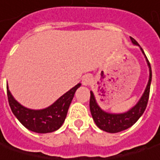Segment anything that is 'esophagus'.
Wrapping results in <instances>:
<instances>
[{"instance_id": "1", "label": "esophagus", "mask_w": 160, "mask_h": 160, "mask_svg": "<svg viewBox=\"0 0 160 160\" xmlns=\"http://www.w3.org/2000/svg\"><path fill=\"white\" fill-rule=\"evenodd\" d=\"M93 82V78H92V76L91 75H85L84 77H83V79H82V84L84 85V86H89L91 83Z\"/></svg>"}]
</instances>
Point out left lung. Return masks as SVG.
I'll return each mask as SVG.
<instances>
[{
	"label": "left lung",
	"mask_w": 160,
	"mask_h": 160,
	"mask_svg": "<svg viewBox=\"0 0 160 160\" xmlns=\"http://www.w3.org/2000/svg\"><path fill=\"white\" fill-rule=\"evenodd\" d=\"M130 40L134 45L139 47L141 52L145 56L146 61H147V64L148 66V71H149V77H148L147 87H146L141 98L137 102L136 105L123 113H109V112L103 110L99 107L97 100H96V98L94 96V93L92 91H90L89 108H90V112H91V115L93 118V120L101 130L108 132V133L120 132L122 130H125L128 128H130L132 125H134L138 121V119L144 113L148 101L150 83H151V78H152L151 67H150L149 61L147 59L145 53L143 52L142 48L139 46V44L131 37H130Z\"/></svg>",
	"instance_id": "8db88e82"
}]
</instances>
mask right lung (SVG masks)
<instances>
[{
    "instance_id": "obj_1",
    "label": "right lung",
    "mask_w": 160,
    "mask_h": 160,
    "mask_svg": "<svg viewBox=\"0 0 160 160\" xmlns=\"http://www.w3.org/2000/svg\"><path fill=\"white\" fill-rule=\"evenodd\" d=\"M80 85V83L77 84L51 106L42 109H32L22 106L12 95L8 86L7 96L12 113L24 127L36 133H51L62 126L71 100Z\"/></svg>"
}]
</instances>
